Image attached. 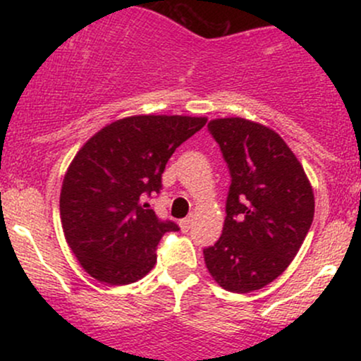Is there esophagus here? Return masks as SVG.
Wrapping results in <instances>:
<instances>
[{
    "label": "esophagus",
    "mask_w": 361,
    "mask_h": 361,
    "mask_svg": "<svg viewBox=\"0 0 361 361\" xmlns=\"http://www.w3.org/2000/svg\"><path fill=\"white\" fill-rule=\"evenodd\" d=\"M192 224H193V217H192V215H190V217L183 219V221L180 222V227H181V231H183V233H188V231H190V227H192Z\"/></svg>",
    "instance_id": "obj_1"
}]
</instances>
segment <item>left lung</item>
I'll return each instance as SVG.
<instances>
[{
  "instance_id": "8db88e82",
  "label": "left lung",
  "mask_w": 361,
  "mask_h": 361,
  "mask_svg": "<svg viewBox=\"0 0 361 361\" xmlns=\"http://www.w3.org/2000/svg\"><path fill=\"white\" fill-rule=\"evenodd\" d=\"M209 132L231 173L222 235L204 250L222 288L250 293L271 283L299 252L314 219L307 175L271 128L241 117L215 118Z\"/></svg>"
}]
</instances>
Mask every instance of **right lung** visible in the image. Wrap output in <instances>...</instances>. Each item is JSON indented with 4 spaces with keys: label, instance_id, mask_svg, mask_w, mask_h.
I'll use <instances>...</instances> for the list:
<instances>
[{
    "label": "right lung",
    "instance_id": "add662e5",
    "mask_svg": "<svg viewBox=\"0 0 361 361\" xmlns=\"http://www.w3.org/2000/svg\"><path fill=\"white\" fill-rule=\"evenodd\" d=\"M205 117L135 115L103 127L74 156L61 190L66 241L88 275L109 285L134 283L156 264L161 238L180 231L149 209L178 146Z\"/></svg>",
    "mask_w": 361,
    "mask_h": 361
}]
</instances>
